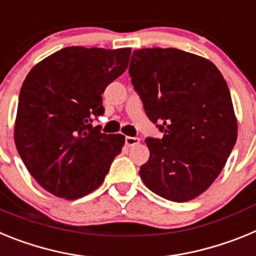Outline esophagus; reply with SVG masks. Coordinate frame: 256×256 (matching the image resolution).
Instances as JSON below:
<instances>
[{"mask_svg":"<svg viewBox=\"0 0 256 256\" xmlns=\"http://www.w3.org/2000/svg\"><path fill=\"white\" fill-rule=\"evenodd\" d=\"M140 144V138L138 137H130V136H126V144L128 148H132V146H136V144Z\"/></svg>","mask_w":256,"mask_h":256,"instance_id":"obj_1","label":"esophagus"}]
</instances>
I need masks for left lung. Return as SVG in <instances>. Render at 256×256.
<instances>
[{"label": "left lung", "instance_id": "obj_1", "mask_svg": "<svg viewBox=\"0 0 256 256\" xmlns=\"http://www.w3.org/2000/svg\"><path fill=\"white\" fill-rule=\"evenodd\" d=\"M130 76L162 138H146L148 190L184 202L210 187L234 148L237 119L224 78L208 58L177 48L133 51Z\"/></svg>", "mask_w": 256, "mask_h": 256}]
</instances>
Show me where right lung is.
<instances>
[{
	"mask_svg": "<svg viewBox=\"0 0 256 256\" xmlns=\"http://www.w3.org/2000/svg\"><path fill=\"white\" fill-rule=\"evenodd\" d=\"M130 48L65 47L38 62L22 83L14 140L36 180L76 200L105 180L124 146L123 134L92 126L104 114L108 84L126 72Z\"/></svg>",
	"mask_w": 256,
	"mask_h": 256,
	"instance_id": "add662e5",
	"label": "right lung"
}]
</instances>
